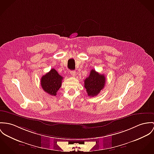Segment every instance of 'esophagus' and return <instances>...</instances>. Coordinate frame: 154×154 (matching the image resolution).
<instances>
[{
	"label": "esophagus",
	"mask_w": 154,
	"mask_h": 154,
	"mask_svg": "<svg viewBox=\"0 0 154 154\" xmlns=\"http://www.w3.org/2000/svg\"><path fill=\"white\" fill-rule=\"evenodd\" d=\"M70 73L72 76H75V75H76L75 70H70Z\"/></svg>",
	"instance_id": "obj_1"
}]
</instances>
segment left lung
Here are the masks:
<instances>
[{"label": "left lung", "instance_id": "8db88e82", "mask_svg": "<svg viewBox=\"0 0 154 154\" xmlns=\"http://www.w3.org/2000/svg\"><path fill=\"white\" fill-rule=\"evenodd\" d=\"M106 79L103 74H100L95 70H91L89 76L84 81V87L86 89L88 95L94 97L98 95L103 88Z\"/></svg>", "mask_w": 154, "mask_h": 154}]
</instances>
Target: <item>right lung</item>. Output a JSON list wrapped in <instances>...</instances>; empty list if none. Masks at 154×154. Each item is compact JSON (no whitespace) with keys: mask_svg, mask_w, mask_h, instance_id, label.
Segmentation results:
<instances>
[{"mask_svg":"<svg viewBox=\"0 0 154 154\" xmlns=\"http://www.w3.org/2000/svg\"><path fill=\"white\" fill-rule=\"evenodd\" d=\"M63 77L59 75L55 69H52L41 78V85L43 91L52 96H56V93L61 87Z\"/></svg>","mask_w":154,"mask_h":154,"instance_id":"add662e5","label":"right lung"}]
</instances>
